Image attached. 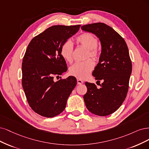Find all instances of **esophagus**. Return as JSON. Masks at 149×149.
<instances>
[{
	"instance_id": "1",
	"label": "esophagus",
	"mask_w": 149,
	"mask_h": 149,
	"mask_svg": "<svg viewBox=\"0 0 149 149\" xmlns=\"http://www.w3.org/2000/svg\"><path fill=\"white\" fill-rule=\"evenodd\" d=\"M77 84L78 85H81V84H82L84 83L83 80H81V79H77Z\"/></svg>"
}]
</instances>
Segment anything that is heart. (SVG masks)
I'll return each instance as SVG.
<instances>
[{
  "label": "heart",
  "mask_w": 149,
  "mask_h": 149,
  "mask_svg": "<svg viewBox=\"0 0 149 149\" xmlns=\"http://www.w3.org/2000/svg\"><path fill=\"white\" fill-rule=\"evenodd\" d=\"M77 44L87 49L85 59L92 57L97 60L100 56V49L97 46L98 40L93 34L90 33H84L76 38ZM74 47L72 43L68 40L62 45L60 53L66 62L72 61ZM94 68V63L91 59H87L84 62H77L72 65L69 69L70 75L75 77L79 79H84L88 77Z\"/></svg>",
  "instance_id": "b5f03b06"
}]
</instances>
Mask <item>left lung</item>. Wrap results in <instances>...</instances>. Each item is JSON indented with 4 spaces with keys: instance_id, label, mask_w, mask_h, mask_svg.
<instances>
[{
    "instance_id": "1",
    "label": "left lung",
    "mask_w": 149,
    "mask_h": 149,
    "mask_svg": "<svg viewBox=\"0 0 149 149\" xmlns=\"http://www.w3.org/2000/svg\"><path fill=\"white\" fill-rule=\"evenodd\" d=\"M95 34L101 41L102 52L92 75L100 82L98 89L86 81L87 92L84 95L89 111L101 116H108L121 106L128 92L132 72V62L123 38L103 23H95L81 27Z\"/></svg>"
}]
</instances>
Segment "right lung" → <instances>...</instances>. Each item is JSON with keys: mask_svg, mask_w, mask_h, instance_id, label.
Masks as SVG:
<instances>
[{"mask_svg": "<svg viewBox=\"0 0 149 149\" xmlns=\"http://www.w3.org/2000/svg\"><path fill=\"white\" fill-rule=\"evenodd\" d=\"M80 25H54L36 36L28 45L22 62V87L27 102L37 114L52 118L64 111L77 85L73 76L54 81L68 70L60 49Z\"/></svg>", "mask_w": 149, "mask_h": 149, "instance_id": "obj_1", "label": "right lung"}]
</instances>
